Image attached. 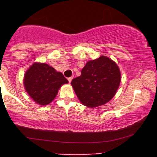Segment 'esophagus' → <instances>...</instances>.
<instances>
[{
  "label": "esophagus",
  "instance_id": "1",
  "mask_svg": "<svg viewBox=\"0 0 157 157\" xmlns=\"http://www.w3.org/2000/svg\"><path fill=\"white\" fill-rule=\"evenodd\" d=\"M72 79H73V77H68V78H67V80H68L69 83H71V80H72Z\"/></svg>",
  "mask_w": 157,
  "mask_h": 157
}]
</instances>
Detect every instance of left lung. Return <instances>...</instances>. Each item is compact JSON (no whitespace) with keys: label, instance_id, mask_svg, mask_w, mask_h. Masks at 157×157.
I'll use <instances>...</instances> for the list:
<instances>
[{"label":"left lung","instance_id":"obj_1","mask_svg":"<svg viewBox=\"0 0 157 157\" xmlns=\"http://www.w3.org/2000/svg\"><path fill=\"white\" fill-rule=\"evenodd\" d=\"M121 82L118 65L110 58L101 56L88 61L81 75L73 79V89L83 105L94 108L113 98Z\"/></svg>","mask_w":157,"mask_h":157}]
</instances>
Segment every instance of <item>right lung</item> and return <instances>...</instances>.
Instances as JSON below:
<instances>
[{
  "label": "right lung",
  "instance_id": "obj_1",
  "mask_svg": "<svg viewBox=\"0 0 157 157\" xmlns=\"http://www.w3.org/2000/svg\"><path fill=\"white\" fill-rule=\"evenodd\" d=\"M23 83L30 97L39 105H45L52 102L60 87L68 81L48 64L35 63L26 72Z\"/></svg>",
  "mask_w": 157,
  "mask_h": 157
}]
</instances>
